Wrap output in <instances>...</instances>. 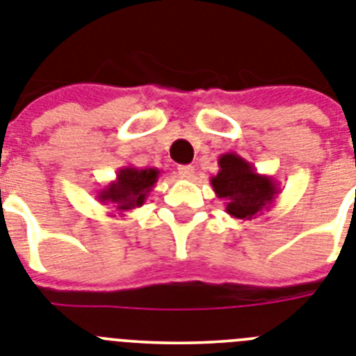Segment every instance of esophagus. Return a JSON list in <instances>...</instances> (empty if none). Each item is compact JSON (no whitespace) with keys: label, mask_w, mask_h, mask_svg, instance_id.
Instances as JSON below:
<instances>
[{"label":"esophagus","mask_w":356,"mask_h":356,"mask_svg":"<svg viewBox=\"0 0 356 356\" xmlns=\"http://www.w3.org/2000/svg\"><path fill=\"white\" fill-rule=\"evenodd\" d=\"M195 174V166L191 165H182L179 166V175H181L182 179H191Z\"/></svg>","instance_id":"esophagus-1"}]
</instances>
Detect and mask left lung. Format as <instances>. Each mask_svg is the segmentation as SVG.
I'll return each mask as SVG.
<instances>
[{"instance_id": "8db88e82", "label": "left lung", "mask_w": 356, "mask_h": 356, "mask_svg": "<svg viewBox=\"0 0 356 356\" xmlns=\"http://www.w3.org/2000/svg\"><path fill=\"white\" fill-rule=\"evenodd\" d=\"M218 166L220 170L211 177V186L225 204L227 214L245 222L273 207L280 193L275 177L261 175L252 163L234 152L220 156Z\"/></svg>"}]
</instances>
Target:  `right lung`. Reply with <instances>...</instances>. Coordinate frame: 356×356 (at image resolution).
<instances>
[{
	"label": "right lung",
	"mask_w": 356,
	"mask_h": 356,
	"mask_svg": "<svg viewBox=\"0 0 356 356\" xmlns=\"http://www.w3.org/2000/svg\"><path fill=\"white\" fill-rule=\"evenodd\" d=\"M161 172L158 168H136L122 166L118 168L117 179L99 190L97 200L104 206H111L117 214L124 216L129 211L142 207L150 191L154 190Z\"/></svg>",
	"instance_id": "1"
}]
</instances>
